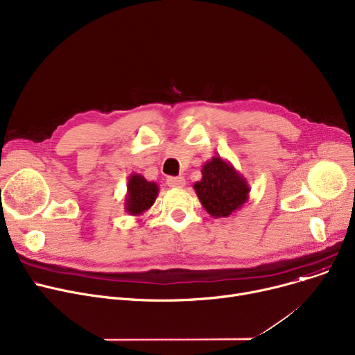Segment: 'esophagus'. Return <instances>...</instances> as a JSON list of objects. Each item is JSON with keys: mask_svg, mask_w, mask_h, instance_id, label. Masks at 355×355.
Instances as JSON below:
<instances>
[{"mask_svg": "<svg viewBox=\"0 0 355 355\" xmlns=\"http://www.w3.org/2000/svg\"><path fill=\"white\" fill-rule=\"evenodd\" d=\"M166 184L170 185V187H184L185 180L184 177H168Z\"/></svg>", "mask_w": 355, "mask_h": 355, "instance_id": "1", "label": "esophagus"}]
</instances>
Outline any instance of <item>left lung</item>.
<instances>
[{
    "mask_svg": "<svg viewBox=\"0 0 355 355\" xmlns=\"http://www.w3.org/2000/svg\"><path fill=\"white\" fill-rule=\"evenodd\" d=\"M201 174L193 187L201 206L213 218L233 216L248 202L249 182L232 162L213 157L202 165Z\"/></svg>",
    "mask_w": 355,
    "mask_h": 355,
    "instance_id": "1",
    "label": "left lung"
}]
</instances>
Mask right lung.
I'll use <instances>...</instances> for the list:
<instances>
[{"mask_svg":"<svg viewBox=\"0 0 355 355\" xmlns=\"http://www.w3.org/2000/svg\"><path fill=\"white\" fill-rule=\"evenodd\" d=\"M159 193L158 184L148 181L141 174H130L126 185L125 196V211L129 216H142L145 211L153 207Z\"/></svg>","mask_w":355,"mask_h":355,"instance_id":"add662e5","label":"right lung"}]
</instances>
